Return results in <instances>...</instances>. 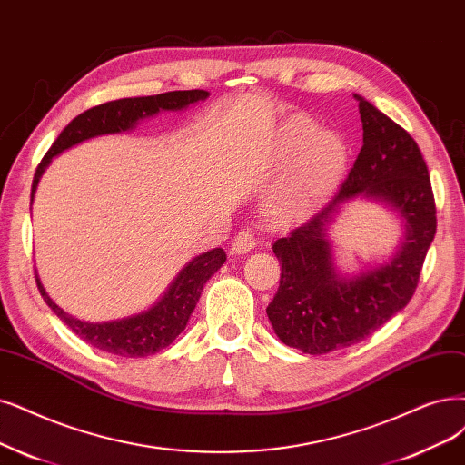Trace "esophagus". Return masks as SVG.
<instances>
[{
    "instance_id": "esophagus-1",
    "label": "esophagus",
    "mask_w": 465,
    "mask_h": 465,
    "mask_svg": "<svg viewBox=\"0 0 465 465\" xmlns=\"http://www.w3.org/2000/svg\"><path fill=\"white\" fill-rule=\"evenodd\" d=\"M254 245H256V237H254V233L247 228V230H242V232H239V233L233 237V242H232V252H233V254H245V252L252 251Z\"/></svg>"
}]
</instances>
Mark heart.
<instances>
[{"label": "heart", "mask_w": 465, "mask_h": 465, "mask_svg": "<svg viewBox=\"0 0 465 465\" xmlns=\"http://www.w3.org/2000/svg\"><path fill=\"white\" fill-rule=\"evenodd\" d=\"M276 154L283 164L297 163L293 174L270 201V214L280 222L301 216L339 180L347 164V147L341 137L318 132L312 120L304 116L285 124Z\"/></svg>", "instance_id": "obj_1"}]
</instances>
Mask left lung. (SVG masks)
Listing matches in <instances>:
<instances>
[{
    "label": "left lung",
    "mask_w": 465,
    "mask_h": 465,
    "mask_svg": "<svg viewBox=\"0 0 465 465\" xmlns=\"http://www.w3.org/2000/svg\"><path fill=\"white\" fill-rule=\"evenodd\" d=\"M358 99L364 143L337 195L273 243L282 264L278 293L266 308L287 347L325 354L364 341L414 297L437 232V206L418 143L402 126ZM362 193L383 198L409 222L403 251L389 265L351 282L336 276L324 226L339 203Z\"/></svg>",
    "instance_id": "left-lung-1"
}]
</instances>
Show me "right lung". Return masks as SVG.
<instances>
[{"instance_id":"add662e5","label":"right lung","mask_w":465,"mask_h":465,"mask_svg":"<svg viewBox=\"0 0 465 465\" xmlns=\"http://www.w3.org/2000/svg\"><path fill=\"white\" fill-rule=\"evenodd\" d=\"M206 97H209V92L204 90L166 92L159 95L107 101L103 103V105L84 111L68 123V126L59 134L54 145H51L49 151L44 154L42 163L36 168V174H34L30 197H34V192H36V185L44 168L61 151L101 134L126 132L140 118L157 114L159 111H178ZM223 262H226V252H223V249H213L209 252L199 254L197 259H193L182 270L176 282L172 283L168 293L157 306H153L151 311L137 316L105 323H88L68 316L47 297L38 276L36 285L51 311H54L82 341L88 342V345L116 356L142 358L149 354H157L159 351L166 349L170 342L183 331L185 323L199 301L203 285Z\"/></svg>"}]
</instances>
